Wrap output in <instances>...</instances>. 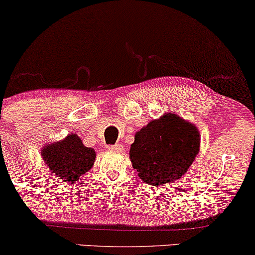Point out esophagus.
Returning <instances> with one entry per match:
<instances>
[{"label":"esophagus","mask_w":255,"mask_h":255,"mask_svg":"<svg viewBox=\"0 0 255 255\" xmlns=\"http://www.w3.org/2000/svg\"><path fill=\"white\" fill-rule=\"evenodd\" d=\"M107 149H108V151H110V152H116V153H120V152L124 151V146H122L121 143H116V145H114V146H109V147H107Z\"/></svg>","instance_id":"obj_1"}]
</instances>
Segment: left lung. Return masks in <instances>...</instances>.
Masks as SVG:
<instances>
[{
	"label": "left lung",
	"instance_id": "obj_1",
	"mask_svg": "<svg viewBox=\"0 0 255 255\" xmlns=\"http://www.w3.org/2000/svg\"><path fill=\"white\" fill-rule=\"evenodd\" d=\"M199 147L196 125L174 113H165L136 131L129 159L141 180L153 186L164 185L188 172Z\"/></svg>",
	"mask_w": 255,
	"mask_h": 255
}]
</instances>
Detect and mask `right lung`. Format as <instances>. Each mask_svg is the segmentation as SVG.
<instances>
[{
	"label": "right lung",
	"mask_w": 255,
	"mask_h": 255,
	"mask_svg": "<svg viewBox=\"0 0 255 255\" xmlns=\"http://www.w3.org/2000/svg\"><path fill=\"white\" fill-rule=\"evenodd\" d=\"M42 160L52 173L64 182H79L82 176L94 166L96 152L83 143L77 134H67L63 140L42 147Z\"/></svg>",
	"instance_id": "obj_1"
}]
</instances>
